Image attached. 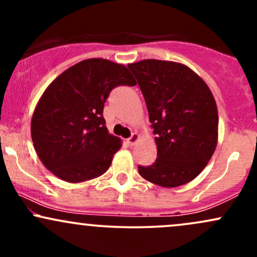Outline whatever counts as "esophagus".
Here are the masks:
<instances>
[{"label": "esophagus", "mask_w": 257, "mask_h": 257, "mask_svg": "<svg viewBox=\"0 0 257 257\" xmlns=\"http://www.w3.org/2000/svg\"><path fill=\"white\" fill-rule=\"evenodd\" d=\"M138 140H139V134H137V133H133L131 137L126 139V144H128L129 146H134Z\"/></svg>", "instance_id": "obj_1"}]
</instances>
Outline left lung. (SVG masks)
<instances>
[{
    "instance_id": "8db88e82",
    "label": "left lung",
    "mask_w": 257,
    "mask_h": 257,
    "mask_svg": "<svg viewBox=\"0 0 257 257\" xmlns=\"http://www.w3.org/2000/svg\"><path fill=\"white\" fill-rule=\"evenodd\" d=\"M145 99L157 144L152 166L139 174L153 184L176 187L204 169L216 149L219 116L205 82L182 64L147 60L129 64Z\"/></svg>"
}]
</instances>
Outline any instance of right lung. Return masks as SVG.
Segmentation results:
<instances>
[{
	"label": "right lung",
	"instance_id": "1",
	"mask_svg": "<svg viewBox=\"0 0 257 257\" xmlns=\"http://www.w3.org/2000/svg\"><path fill=\"white\" fill-rule=\"evenodd\" d=\"M137 84L124 65L88 59L64 71L44 90L31 120L38 157L55 176L81 182L102 175L119 150L102 111L111 90Z\"/></svg>",
	"mask_w": 257,
	"mask_h": 257
}]
</instances>
